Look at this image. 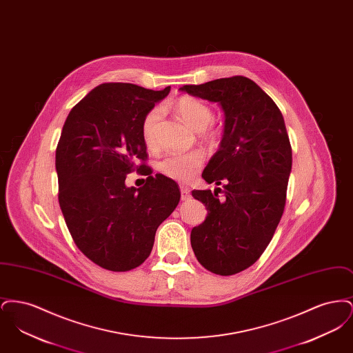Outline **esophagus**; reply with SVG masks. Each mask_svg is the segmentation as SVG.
Wrapping results in <instances>:
<instances>
[{
	"label": "esophagus",
	"mask_w": 353,
	"mask_h": 353,
	"mask_svg": "<svg viewBox=\"0 0 353 353\" xmlns=\"http://www.w3.org/2000/svg\"><path fill=\"white\" fill-rule=\"evenodd\" d=\"M180 190H181V200L183 201H188V200H190V190H189V188L188 186H185V185H180Z\"/></svg>",
	"instance_id": "34e87169"
}]
</instances>
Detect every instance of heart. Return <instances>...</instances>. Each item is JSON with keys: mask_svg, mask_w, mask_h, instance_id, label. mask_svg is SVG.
<instances>
[{"mask_svg": "<svg viewBox=\"0 0 353 353\" xmlns=\"http://www.w3.org/2000/svg\"><path fill=\"white\" fill-rule=\"evenodd\" d=\"M174 111L185 123L199 131L202 140L209 145H217L221 140V128L212 123L213 110L205 101L194 97H181L174 103ZM161 115L159 107H153L141 120V137L150 150L157 145L156 125ZM203 153L200 151L174 152L164 156L159 163V170L177 181L192 180L203 164Z\"/></svg>", "mask_w": 353, "mask_h": 353, "instance_id": "obj_1", "label": "heart"}]
</instances>
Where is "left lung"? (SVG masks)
<instances>
[{
  "mask_svg": "<svg viewBox=\"0 0 353 353\" xmlns=\"http://www.w3.org/2000/svg\"><path fill=\"white\" fill-rule=\"evenodd\" d=\"M193 97L217 101L225 114L219 150L202 172L214 193L193 190L208 217L192 229L197 261L217 275L250 268L269 246L282 219L292 151L285 119L269 95L246 77L181 87ZM223 196L218 197V193Z\"/></svg>",
  "mask_w": 353,
  "mask_h": 353,
  "instance_id": "left-lung-1",
  "label": "left lung"
}]
</instances>
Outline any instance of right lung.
<instances>
[{
	"instance_id": "1",
	"label": "right lung",
	"mask_w": 353,
	"mask_h": 353,
	"mask_svg": "<svg viewBox=\"0 0 353 353\" xmlns=\"http://www.w3.org/2000/svg\"><path fill=\"white\" fill-rule=\"evenodd\" d=\"M170 87L103 83L72 107L55 151L58 200L78 249L110 271H130L152 252L154 234L179 205L177 183L152 174L141 120ZM136 170L140 188L125 185Z\"/></svg>"
}]
</instances>
